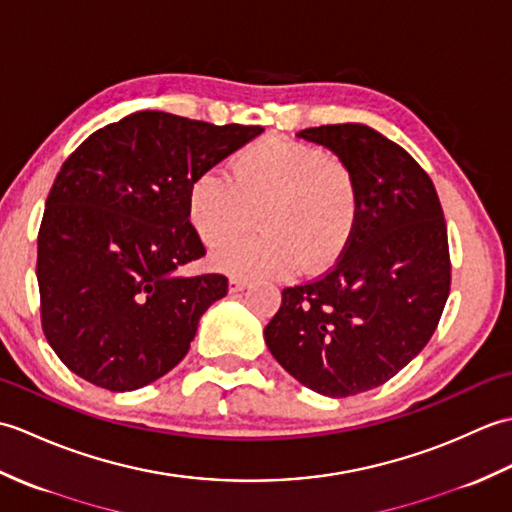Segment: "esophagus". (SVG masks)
Segmentation results:
<instances>
[{"label": "esophagus", "instance_id": "1", "mask_svg": "<svg viewBox=\"0 0 512 512\" xmlns=\"http://www.w3.org/2000/svg\"><path fill=\"white\" fill-rule=\"evenodd\" d=\"M246 286H248L246 277H231V279H228V290H231V292H242Z\"/></svg>", "mask_w": 512, "mask_h": 512}]
</instances>
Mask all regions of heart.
<instances>
[{
    "instance_id": "b5f03b06",
    "label": "heart",
    "mask_w": 512,
    "mask_h": 512,
    "mask_svg": "<svg viewBox=\"0 0 512 512\" xmlns=\"http://www.w3.org/2000/svg\"><path fill=\"white\" fill-rule=\"evenodd\" d=\"M361 206V180L350 162L284 138L242 149L228 162V176L206 171L189 191L195 231L206 246L229 242L213 264L233 277H281L299 266L321 273L350 246ZM257 212L263 233L236 240Z\"/></svg>"
}]
</instances>
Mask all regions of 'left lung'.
I'll list each match as a JSON object with an SVG mask.
<instances>
[{"mask_svg": "<svg viewBox=\"0 0 512 512\" xmlns=\"http://www.w3.org/2000/svg\"><path fill=\"white\" fill-rule=\"evenodd\" d=\"M361 180L350 246L328 273L288 286L264 336L301 385L347 398L387 383L436 332L451 292L447 222L436 187L405 149L372 127H308Z\"/></svg>", "mask_w": 512, "mask_h": 512, "instance_id": "obj_1", "label": "left lung"}]
</instances>
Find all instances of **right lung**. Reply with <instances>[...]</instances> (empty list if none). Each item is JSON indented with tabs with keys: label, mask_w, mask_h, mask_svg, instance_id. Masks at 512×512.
<instances>
[{
	"label": "right lung",
	"mask_w": 512,
	"mask_h": 512,
	"mask_svg": "<svg viewBox=\"0 0 512 512\" xmlns=\"http://www.w3.org/2000/svg\"><path fill=\"white\" fill-rule=\"evenodd\" d=\"M262 132L136 112L63 162L37 235V281L43 334L70 372L132 391L182 361L228 290L224 275H178L206 255L191 184Z\"/></svg>",
	"instance_id": "obj_1"
}]
</instances>
